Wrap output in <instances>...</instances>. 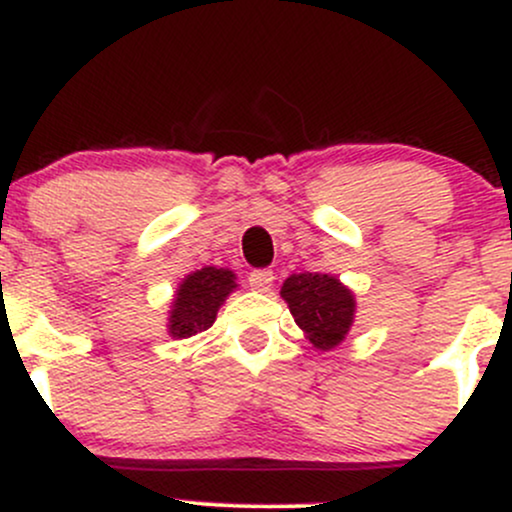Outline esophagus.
<instances>
[{"label":"esophagus","mask_w":512,"mask_h":512,"mask_svg":"<svg viewBox=\"0 0 512 512\" xmlns=\"http://www.w3.org/2000/svg\"><path fill=\"white\" fill-rule=\"evenodd\" d=\"M248 281H250V286L255 291H269V289H272L274 272H272V269H252Z\"/></svg>","instance_id":"obj_1"}]
</instances>
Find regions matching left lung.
Masks as SVG:
<instances>
[{
    "mask_svg": "<svg viewBox=\"0 0 512 512\" xmlns=\"http://www.w3.org/2000/svg\"><path fill=\"white\" fill-rule=\"evenodd\" d=\"M281 298L289 303L298 327L320 351L342 342L354 322V293L330 274H291L281 286Z\"/></svg>",
    "mask_w": 512,
    "mask_h": 512,
    "instance_id": "obj_1",
    "label": "left lung"
}]
</instances>
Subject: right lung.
Listing matches in <instances>:
<instances>
[{
	"mask_svg": "<svg viewBox=\"0 0 512 512\" xmlns=\"http://www.w3.org/2000/svg\"><path fill=\"white\" fill-rule=\"evenodd\" d=\"M236 274L228 269L204 267L190 274L175 293L173 310L168 317V332L175 339L195 337L214 325L219 305L236 289Z\"/></svg>",
	"mask_w": 512,
	"mask_h": 512,
	"instance_id": "obj_1",
	"label": "right lung"
}]
</instances>
